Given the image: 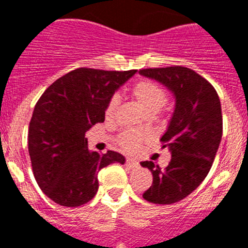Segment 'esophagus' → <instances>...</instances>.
Masks as SVG:
<instances>
[{
	"label": "esophagus",
	"instance_id": "esophagus-1",
	"mask_svg": "<svg viewBox=\"0 0 248 248\" xmlns=\"http://www.w3.org/2000/svg\"><path fill=\"white\" fill-rule=\"evenodd\" d=\"M126 165L131 169L139 168V163H138V161H135L134 159H126Z\"/></svg>",
	"mask_w": 248,
	"mask_h": 248
}]
</instances>
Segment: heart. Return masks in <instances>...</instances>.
<instances>
[{
    "instance_id": "obj_1",
    "label": "heart",
    "mask_w": 248,
    "mask_h": 248,
    "mask_svg": "<svg viewBox=\"0 0 248 248\" xmlns=\"http://www.w3.org/2000/svg\"><path fill=\"white\" fill-rule=\"evenodd\" d=\"M131 97L134 98L135 102L140 105V108L143 109L148 115L157 113L168 100V94H166L164 87L150 79H143L135 83L134 87L131 88ZM117 98H111L105 109V115L111 117L117 109ZM146 137L148 134L144 131L125 130L118 138V144L124 150H134L144 139H146Z\"/></svg>"
}]
</instances>
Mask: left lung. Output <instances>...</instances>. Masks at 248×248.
I'll return each instance as SVG.
<instances>
[{"label": "left lung", "mask_w": 248, "mask_h": 248, "mask_svg": "<svg viewBox=\"0 0 248 248\" xmlns=\"http://www.w3.org/2000/svg\"><path fill=\"white\" fill-rule=\"evenodd\" d=\"M139 73L164 84L175 97L174 114L160 139L171 153L170 163L164 170L153 161L140 163L153 174L143 198L170 205L191 194L209 174L222 137L221 103L211 83L190 68H146Z\"/></svg>", "instance_id": "left-lung-1"}]
</instances>
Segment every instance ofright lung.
I'll return each mask as SVG.
<instances>
[{"label": "right lung", "instance_id": "add662e5", "mask_svg": "<svg viewBox=\"0 0 248 248\" xmlns=\"http://www.w3.org/2000/svg\"><path fill=\"white\" fill-rule=\"evenodd\" d=\"M135 73L78 68L41 95L28 129V153L37 184L50 200L67 207L84 205L97 194L100 169L125 163L117 151L89 150L85 133L104 122L114 92Z\"/></svg>", "mask_w": 248, "mask_h": 248}]
</instances>
